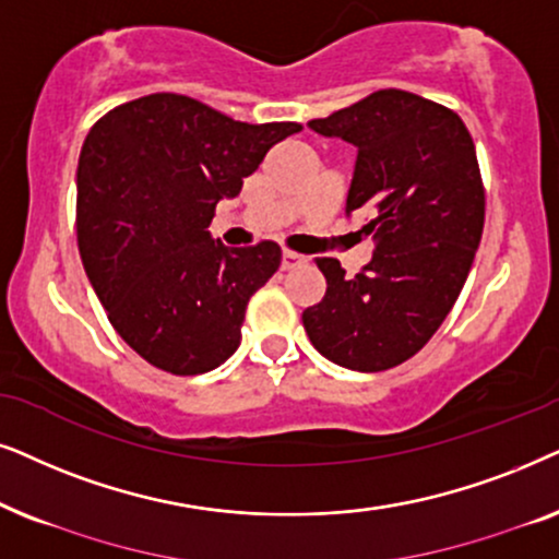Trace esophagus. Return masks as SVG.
<instances>
[{
	"mask_svg": "<svg viewBox=\"0 0 559 559\" xmlns=\"http://www.w3.org/2000/svg\"><path fill=\"white\" fill-rule=\"evenodd\" d=\"M304 263H307V258L299 255V252H294V250L281 252V271H292V267L304 265Z\"/></svg>",
	"mask_w": 559,
	"mask_h": 559,
	"instance_id": "obj_1",
	"label": "esophagus"
}]
</instances>
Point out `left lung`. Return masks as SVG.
Instances as JSON below:
<instances>
[{"instance_id": "8db88e82", "label": "left lung", "mask_w": 559, "mask_h": 559, "mask_svg": "<svg viewBox=\"0 0 559 559\" xmlns=\"http://www.w3.org/2000/svg\"><path fill=\"white\" fill-rule=\"evenodd\" d=\"M309 128L357 147L345 212L370 210L376 252L345 275L317 258L324 299L304 330L326 360L378 373L431 340L455 307L486 222V189L465 122L442 104L381 88Z\"/></svg>"}]
</instances>
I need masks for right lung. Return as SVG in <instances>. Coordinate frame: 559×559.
Masks as SVG:
<instances>
[{
	"label": "right lung",
	"mask_w": 559,
	"mask_h": 559,
	"mask_svg": "<svg viewBox=\"0 0 559 559\" xmlns=\"http://www.w3.org/2000/svg\"><path fill=\"white\" fill-rule=\"evenodd\" d=\"M299 122L248 124L183 94H147L107 111L79 158V252L119 337L174 376L214 370L240 347L250 296L278 271L263 240L210 235L233 199Z\"/></svg>",
	"instance_id": "right-lung-1"
}]
</instances>
